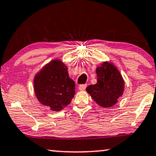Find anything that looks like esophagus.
<instances>
[{"mask_svg":"<svg viewBox=\"0 0 156 156\" xmlns=\"http://www.w3.org/2000/svg\"><path fill=\"white\" fill-rule=\"evenodd\" d=\"M86 87H87V84H83V85H80L78 88H79L80 90H84L86 88Z\"/></svg>","mask_w":156,"mask_h":156,"instance_id":"34e87169","label":"esophagus"}]
</instances>
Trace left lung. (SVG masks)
Instances as JSON below:
<instances>
[{
	"mask_svg": "<svg viewBox=\"0 0 156 156\" xmlns=\"http://www.w3.org/2000/svg\"><path fill=\"white\" fill-rule=\"evenodd\" d=\"M97 83L90 85L86 90L93 99L102 107H110L117 102L124 91L123 78L115 67L104 62L96 68Z\"/></svg>",
	"mask_w": 156,
	"mask_h": 156,
	"instance_id": "left-lung-1",
	"label": "left lung"
}]
</instances>
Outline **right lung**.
I'll use <instances>...</instances> for the list:
<instances>
[{
	"instance_id": "add662e5",
	"label": "right lung",
	"mask_w": 156,
	"mask_h": 156,
	"mask_svg": "<svg viewBox=\"0 0 156 156\" xmlns=\"http://www.w3.org/2000/svg\"><path fill=\"white\" fill-rule=\"evenodd\" d=\"M34 90L37 99L51 110L60 111L75 95V82L68 76V68L58 60H52L37 74Z\"/></svg>"
}]
</instances>
